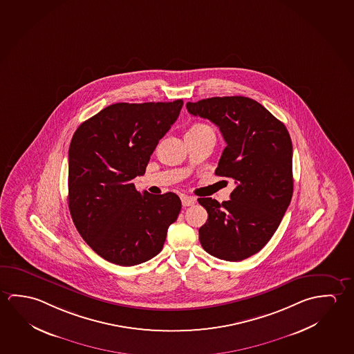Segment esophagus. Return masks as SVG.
<instances>
[{"mask_svg": "<svg viewBox=\"0 0 354 354\" xmlns=\"http://www.w3.org/2000/svg\"><path fill=\"white\" fill-rule=\"evenodd\" d=\"M181 203H183V206H184V207H187V206H192V205H195V203H196V198L192 196H187V195H183V196H181Z\"/></svg>", "mask_w": 354, "mask_h": 354, "instance_id": "esophagus-1", "label": "esophagus"}]
</instances>
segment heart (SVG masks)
Returning a JSON list of instances; mask_svg holds the SVG:
<instances>
[{
	"label": "heart",
	"mask_w": 354,
	"mask_h": 354,
	"mask_svg": "<svg viewBox=\"0 0 354 354\" xmlns=\"http://www.w3.org/2000/svg\"><path fill=\"white\" fill-rule=\"evenodd\" d=\"M192 129H211L209 126H206V124H201V123H198V124H195V126H192Z\"/></svg>",
	"instance_id": "heart-1"
}]
</instances>
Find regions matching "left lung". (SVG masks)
Listing matches in <instances>:
<instances>
[{"label":"left lung","mask_w":354,"mask_h":354,"mask_svg":"<svg viewBox=\"0 0 354 354\" xmlns=\"http://www.w3.org/2000/svg\"><path fill=\"white\" fill-rule=\"evenodd\" d=\"M186 109L220 128L227 147L214 174L236 184L228 201L197 200L209 214L198 230L200 243L218 259L243 261L270 241L289 207L294 190L289 132L264 106L244 96L187 102Z\"/></svg>","instance_id":"1"}]
</instances>
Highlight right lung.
Listing matches in <instances>:
<instances>
[{
    "mask_svg": "<svg viewBox=\"0 0 354 354\" xmlns=\"http://www.w3.org/2000/svg\"><path fill=\"white\" fill-rule=\"evenodd\" d=\"M183 100L120 102L77 127L69 148V209L77 232L107 261L132 267L162 250L181 201L174 192L151 195L132 180L179 117Z\"/></svg>",
    "mask_w": 354,
    "mask_h": 354,
    "instance_id": "1",
    "label": "right lung"
}]
</instances>
